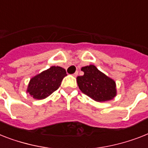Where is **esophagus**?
<instances>
[{
    "label": "esophagus",
    "mask_w": 148,
    "mask_h": 148,
    "mask_svg": "<svg viewBox=\"0 0 148 148\" xmlns=\"http://www.w3.org/2000/svg\"><path fill=\"white\" fill-rule=\"evenodd\" d=\"M77 75H78V72L77 71H76V72H75V73H74V74H73V76H74V77H77Z\"/></svg>",
    "instance_id": "34e87169"
}]
</instances>
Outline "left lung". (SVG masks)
Instances as JSON below:
<instances>
[{
	"label": "left lung",
	"instance_id": "obj_1",
	"mask_svg": "<svg viewBox=\"0 0 148 148\" xmlns=\"http://www.w3.org/2000/svg\"><path fill=\"white\" fill-rule=\"evenodd\" d=\"M84 74L77 77L78 86L82 93L97 102L111 100L116 96L115 80L106 76L93 64L81 68Z\"/></svg>",
	"mask_w": 148,
	"mask_h": 148
}]
</instances>
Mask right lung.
I'll return each instance as SVG.
<instances>
[{"label": "right lung", "mask_w": 148, "mask_h": 148, "mask_svg": "<svg viewBox=\"0 0 148 148\" xmlns=\"http://www.w3.org/2000/svg\"><path fill=\"white\" fill-rule=\"evenodd\" d=\"M65 76V69L58 66H51L31 78L26 92L34 99H45L59 88Z\"/></svg>", "instance_id": "1"}]
</instances>
